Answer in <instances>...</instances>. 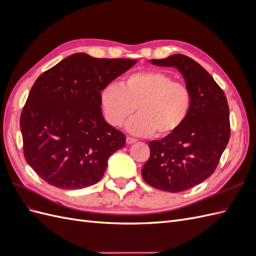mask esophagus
Wrapping results in <instances>:
<instances>
[{
    "label": "esophagus",
    "mask_w": 256,
    "mask_h": 256,
    "mask_svg": "<svg viewBox=\"0 0 256 256\" xmlns=\"http://www.w3.org/2000/svg\"><path fill=\"white\" fill-rule=\"evenodd\" d=\"M136 142V138H131V136L126 138V143L127 144H134Z\"/></svg>",
    "instance_id": "34e87169"
}]
</instances>
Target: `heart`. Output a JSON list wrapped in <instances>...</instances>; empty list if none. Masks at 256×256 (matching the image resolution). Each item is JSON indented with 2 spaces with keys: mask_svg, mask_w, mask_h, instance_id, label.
I'll return each instance as SVG.
<instances>
[{
  "mask_svg": "<svg viewBox=\"0 0 256 256\" xmlns=\"http://www.w3.org/2000/svg\"><path fill=\"white\" fill-rule=\"evenodd\" d=\"M99 97L106 120L115 127L122 126L136 108L138 113L127 124L129 132L136 136L176 132L188 118L192 104L187 85L159 70L130 74L122 85L106 84Z\"/></svg>",
  "mask_w": 256,
  "mask_h": 256,
  "instance_id": "heart-1",
  "label": "heart"
}]
</instances>
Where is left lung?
<instances>
[{"label": "left lung", "mask_w": 256, "mask_h": 256, "mask_svg": "<svg viewBox=\"0 0 256 256\" xmlns=\"http://www.w3.org/2000/svg\"><path fill=\"white\" fill-rule=\"evenodd\" d=\"M150 62L180 72L192 94V104L188 118L176 132L148 143L150 156L142 177L156 189L180 192L203 182L218 166L230 134L228 100L194 60L174 54Z\"/></svg>", "instance_id": "8db88e82"}]
</instances>
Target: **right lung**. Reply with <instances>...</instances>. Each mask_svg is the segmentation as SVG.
<instances>
[{"instance_id":"1","label":"right lung","mask_w":256,"mask_h":256,"mask_svg":"<svg viewBox=\"0 0 256 256\" xmlns=\"http://www.w3.org/2000/svg\"><path fill=\"white\" fill-rule=\"evenodd\" d=\"M136 63L76 53L38 76L20 128L24 158L44 182L72 190L102 180L126 136L104 120L100 90Z\"/></svg>"}]
</instances>
